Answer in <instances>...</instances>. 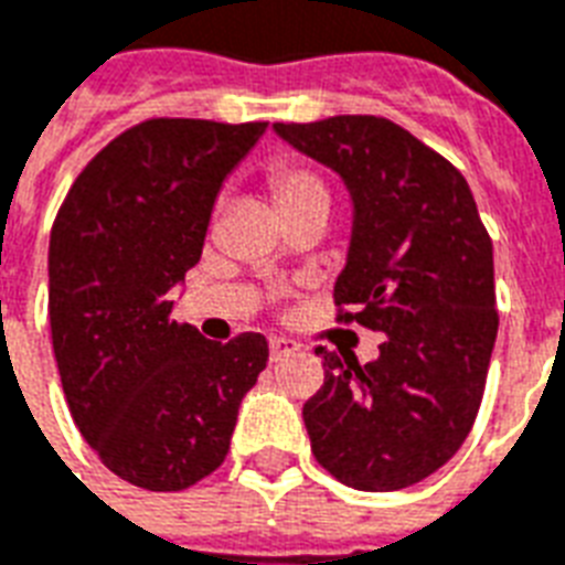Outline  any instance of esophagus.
<instances>
[{
	"label": "esophagus",
	"instance_id": "1",
	"mask_svg": "<svg viewBox=\"0 0 565 565\" xmlns=\"http://www.w3.org/2000/svg\"><path fill=\"white\" fill-rule=\"evenodd\" d=\"M299 352V343L290 338H273L269 340V359L273 361H284L290 359V355H296Z\"/></svg>",
	"mask_w": 565,
	"mask_h": 565
}]
</instances>
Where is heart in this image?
I'll return each mask as SVG.
<instances>
[{"label": "heart", "mask_w": 565, "mask_h": 565, "mask_svg": "<svg viewBox=\"0 0 565 565\" xmlns=\"http://www.w3.org/2000/svg\"><path fill=\"white\" fill-rule=\"evenodd\" d=\"M266 186L273 192L275 206L281 215L305 204H313V201L329 204V189H326L320 174L299 166V162H278V166L269 168Z\"/></svg>", "instance_id": "b5f03b06"}]
</instances>
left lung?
<instances>
[{"label":"left lung","mask_w":565,"mask_h":565,"mask_svg":"<svg viewBox=\"0 0 565 565\" xmlns=\"http://www.w3.org/2000/svg\"><path fill=\"white\" fill-rule=\"evenodd\" d=\"M275 132L350 189L338 322L385 331L370 364L317 350L326 382L301 408L311 450L340 483L397 492L450 462L480 412L498 338L492 239L462 171L394 120H278Z\"/></svg>","instance_id":"8db88e82"}]
</instances>
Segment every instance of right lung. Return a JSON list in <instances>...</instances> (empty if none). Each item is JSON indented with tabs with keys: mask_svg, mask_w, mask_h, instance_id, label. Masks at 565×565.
I'll return each instance as SVG.
<instances>
[{
	"mask_svg": "<svg viewBox=\"0 0 565 565\" xmlns=\"http://www.w3.org/2000/svg\"><path fill=\"white\" fill-rule=\"evenodd\" d=\"M266 120L150 118L82 168L50 234V329L82 438L120 480L180 492L225 462L239 403L269 359L171 320L215 195Z\"/></svg>",
	"mask_w": 565,
	"mask_h": 565,
	"instance_id": "right-lung-1",
	"label": "right lung"
}]
</instances>
